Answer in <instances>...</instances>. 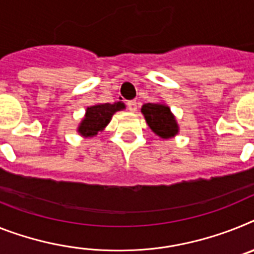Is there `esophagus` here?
<instances>
[{
  "mask_svg": "<svg viewBox=\"0 0 254 254\" xmlns=\"http://www.w3.org/2000/svg\"><path fill=\"white\" fill-rule=\"evenodd\" d=\"M137 101H129L127 102V108H129V111L130 112H135L137 111Z\"/></svg>",
  "mask_w": 254,
  "mask_h": 254,
  "instance_id": "34e87169",
  "label": "esophagus"
}]
</instances>
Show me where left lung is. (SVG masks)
<instances>
[{
    "label": "left lung",
    "instance_id": "1",
    "mask_svg": "<svg viewBox=\"0 0 254 254\" xmlns=\"http://www.w3.org/2000/svg\"><path fill=\"white\" fill-rule=\"evenodd\" d=\"M140 112L143 114L144 120L151 130L160 138L170 139L180 133V125L177 123L176 116L170 111L169 106L163 102L143 104Z\"/></svg>",
    "mask_w": 254,
    "mask_h": 254
}]
</instances>
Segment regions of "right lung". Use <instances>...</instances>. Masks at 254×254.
<instances>
[{"instance_id": "right-lung-1", "label": "right lung", "mask_w": 254, "mask_h": 254, "mask_svg": "<svg viewBox=\"0 0 254 254\" xmlns=\"http://www.w3.org/2000/svg\"><path fill=\"white\" fill-rule=\"evenodd\" d=\"M125 110L123 102L115 103H98L87 107L81 123L78 124L77 133L84 138H93L98 133L104 131L116 112Z\"/></svg>"}]
</instances>
